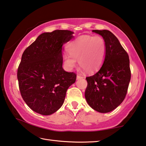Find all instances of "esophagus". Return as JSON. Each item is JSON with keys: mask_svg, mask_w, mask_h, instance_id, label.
I'll return each instance as SVG.
<instances>
[{"mask_svg": "<svg viewBox=\"0 0 146 146\" xmlns=\"http://www.w3.org/2000/svg\"><path fill=\"white\" fill-rule=\"evenodd\" d=\"M77 79H81V78H83V77L80 75H77Z\"/></svg>", "mask_w": 146, "mask_h": 146, "instance_id": "esophagus-1", "label": "esophagus"}]
</instances>
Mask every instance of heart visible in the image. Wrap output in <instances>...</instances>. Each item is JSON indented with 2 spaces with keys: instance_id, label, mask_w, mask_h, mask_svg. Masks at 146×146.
I'll return each mask as SVG.
<instances>
[{
  "instance_id": "b5f03b06",
  "label": "heart",
  "mask_w": 146,
  "mask_h": 146,
  "mask_svg": "<svg viewBox=\"0 0 146 146\" xmlns=\"http://www.w3.org/2000/svg\"><path fill=\"white\" fill-rule=\"evenodd\" d=\"M106 42L100 36H82L69 45V54H65L63 60L68 69H71L78 64L88 73L99 70L106 56Z\"/></svg>"
}]
</instances>
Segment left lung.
I'll use <instances>...</instances> for the list:
<instances>
[{
	"mask_svg": "<svg viewBox=\"0 0 146 146\" xmlns=\"http://www.w3.org/2000/svg\"><path fill=\"white\" fill-rule=\"evenodd\" d=\"M106 42V56L100 69L87 77L85 98L94 110L101 113L111 112L125 98L131 73L127 52L112 32L93 30Z\"/></svg>",
	"mask_w": 146,
	"mask_h": 146,
	"instance_id": "left-lung-1",
	"label": "left lung"
}]
</instances>
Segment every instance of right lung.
<instances>
[{
	"instance_id": "1",
	"label": "right lung",
	"mask_w": 146,
	"mask_h": 146,
	"mask_svg": "<svg viewBox=\"0 0 146 146\" xmlns=\"http://www.w3.org/2000/svg\"><path fill=\"white\" fill-rule=\"evenodd\" d=\"M73 32L56 30L45 32L23 52L17 79L23 100L38 114L54 113L63 105L66 92L75 83L77 74L62 68V45Z\"/></svg>"
}]
</instances>
